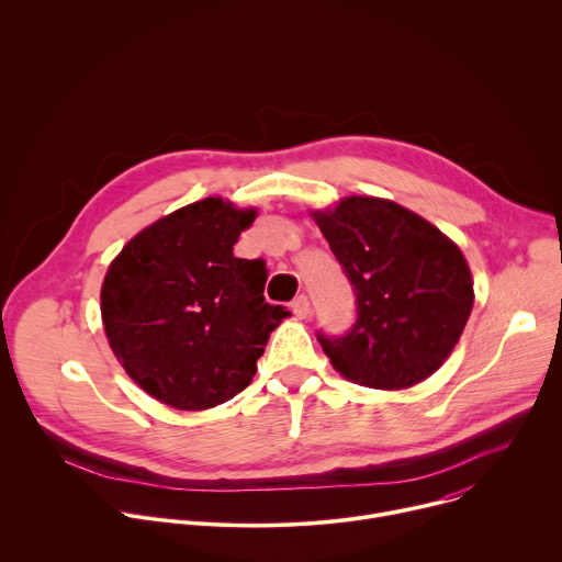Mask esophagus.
Masks as SVG:
<instances>
[{
    "label": "esophagus",
    "mask_w": 562,
    "mask_h": 562,
    "mask_svg": "<svg viewBox=\"0 0 562 562\" xmlns=\"http://www.w3.org/2000/svg\"><path fill=\"white\" fill-rule=\"evenodd\" d=\"M291 308H293V313H295L297 317H306V315H308V311H311V302H308V297H306L304 293H300V295H295V297H293Z\"/></svg>",
    "instance_id": "esophagus-1"
}]
</instances>
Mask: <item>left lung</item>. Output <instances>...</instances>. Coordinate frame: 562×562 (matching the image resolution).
<instances>
[{"label": "left lung", "instance_id": "left-lung-1", "mask_svg": "<svg viewBox=\"0 0 562 562\" xmlns=\"http://www.w3.org/2000/svg\"><path fill=\"white\" fill-rule=\"evenodd\" d=\"M356 293V323L317 331L331 364L373 389L429 378L462 336L473 282L442 231L389 200L347 198L313 215Z\"/></svg>", "mask_w": 562, "mask_h": 562}]
</instances>
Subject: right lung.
Wrapping results in <instances>:
<instances>
[{"instance_id": "obj_1", "label": "right lung", "mask_w": 562, "mask_h": 562, "mask_svg": "<svg viewBox=\"0 0 562 562\" xmlns=\"http://www.w3.org/2000/svg\"><path fill=\"white\" fill-rule=\"evenodd\" d=\"M254 220V209L206 198L137 233L109 267L102 319L111 349L165 405L200 412L237 395L289 315L262 295L265 260L233 256Z\"/></svg>"}]
</instances>
